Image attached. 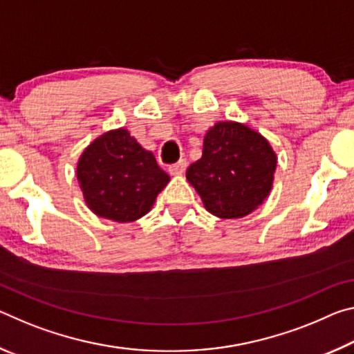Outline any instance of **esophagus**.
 Returning <instances> with one entry per match:
<instances>
[{"instance_id": "obj_1", "label": "esophagus", "mask_w": 354, "mask_h": 354, "mask_svg": "<svg viewBox=\"0 0 354 354\" xmlns=\"http://www.w3.org/2000/svg\"><path fill=\"white\" fill-rule=\"evenodd\" d=\"M185 169H187V160L185 159H181V160H178L176 164H173V165H170L169 167V171H170V175H183V173L185 171Z\"/></svg>"}]
</instances>
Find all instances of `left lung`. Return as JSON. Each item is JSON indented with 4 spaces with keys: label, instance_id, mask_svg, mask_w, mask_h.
Returning <instances> with one entry per match:
<instances>
[{
    "label": "left lung",
    "instance_id": "obj_1",
    "mask_svg": "<svg viewBox=\"0 0 354 354\" xmlns=\"http://www.w3.org/2000/svg\"><path fill=\"white\" fill-rule=\"evenodd\" d=\"M278 158L268 140L239 122H217L203 139V154L185 173L206 211L242 218L270 195Z\"/></svg>",
    "mask_w": 354,
    "mask_h": 354
}]
</instances>
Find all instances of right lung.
Listing matches in <instances>:
<instances>
[{
  "label": "right lung",
  "instance_id": "1",
  "mask_svg": "<svg viewBox=\"0 0 354 354\" xmlns=\"http://www.w3.org/2000/svg\"><path fill=\"white\" fill-rule=\"evenodd\" d=\"M76 178L87 207L101 218L131 223L151 211L170 176L127 128L97 137L77 159Z\"/></svg>",
  "mask_w": 354,
  "mask_h": 354
}]
</instances>
